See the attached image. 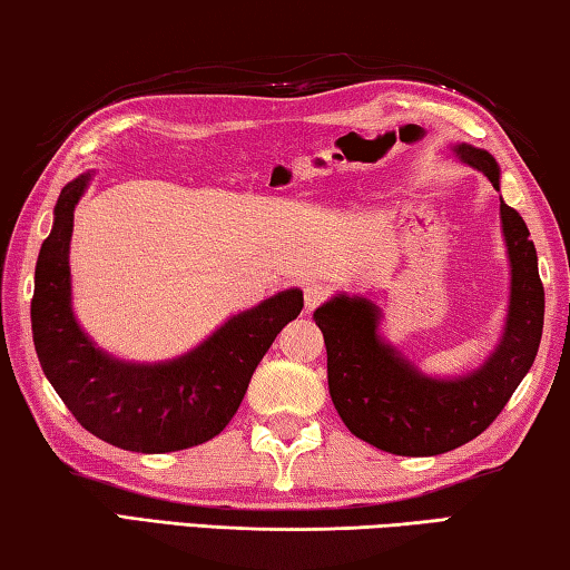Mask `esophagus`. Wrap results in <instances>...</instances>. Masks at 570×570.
Listing matches in <instances>:
<instances>
[{
    "label": "esophagus",
    "instance_id": "esophagus-1",
    "mask_svg": "<svg viewBox=\"0 0 570 570\" xmlns=\"http://www.w3.org/2000/svg\"><path fill=\"white\" fill-rule=\"evenodd\" d=\"M330 286H324V284H308L306 288H304V304H306V312H314L316 306H320L322 302H326V298H330Z\"/></svg>",
    "mask_w": 570,
    "mask_h": 570
}]
</instances>
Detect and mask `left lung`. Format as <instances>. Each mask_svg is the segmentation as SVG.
Segmentation results:
<instances>
[{"label": "left lung", "instance_id": "8db88e82", "mask_svg": "<svg viewBox=\"0 0 570 570\" xmlns=\"http://www.w3.org/2000/svg\"><path fill=\"white\" fill-rule=\"evenodd\" d=\"M452 153L500 188L488 150L468 142ZM510 258V302L495 352L462 377H428L380 336L382 312L364 296L336 294L314 312L326 344V377L336 412L356 435L392 455H442L490 428L538 354L546 294L525 220L500 198Z\"/></svg>", "mask_w": 570, "mask_h": 570}]
</instances>
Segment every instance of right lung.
Instances as JSON below:
<instances>
[{
  "label": "right lung",
  "mask_w": 570,
  "mask_h": 570,
  "mask_svg": "<svg viewBox=\"0 0 570 570\" xmlns=\"http://www.w3.org/2000/svg\"><path fill=\"white\" fill-rule=\"evenodd\" d=\"M90 173L62 188L35 268L32 336L45 377L95 438L132 452H176L216 438L234 417L250 374L276 334L302 314L304 294L286 288L218 326L170 362L135 364L95 344L72 314L70 238Z\"/></svg>",
  "instance_id": "right-lung-1"
}]
</instances>
